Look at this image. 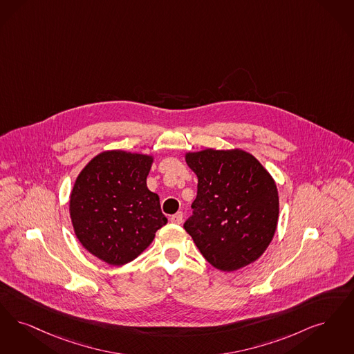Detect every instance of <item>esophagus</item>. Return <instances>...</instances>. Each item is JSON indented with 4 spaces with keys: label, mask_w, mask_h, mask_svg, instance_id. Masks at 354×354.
I'll use <instances>...</instances> for the list:
<instances>
[{
    "label": "esophagus",
    "mask_w": 354,
    "mask_h": 354,
    "mask_svg": "<svg viewBox=\"0 0 354 354\" xmlns=\"http://www.w3.org/2000/svg\"><path fill=\"white\" fill-rule=\"evenodd\" d=\"M171 223L174 224H182L183 221V212H176L170 217Z\"/></svg>",
    "instance_id": "1"
}]
</instances>
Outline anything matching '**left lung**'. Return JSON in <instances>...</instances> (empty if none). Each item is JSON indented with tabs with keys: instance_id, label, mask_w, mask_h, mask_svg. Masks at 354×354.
Here are the masks:
<instances>
[{
	"instance_id": "1",
	"label": "left lung",
	"mask_w": 354,
	"mask_h": 354,
	"mask_svg": "<svg viewBox=\"0 0 354 354\" xmlns=\"http://www.w3.org/2000/svg\"><path fill=\"white\" fill-rule=\"evenodd\" d=\"M185 162L198 176L185 232L216 269L236 271L253 263L277 230L279 198L272 176L240 149L187 153Z\"/></svg>"
}]
</instances>
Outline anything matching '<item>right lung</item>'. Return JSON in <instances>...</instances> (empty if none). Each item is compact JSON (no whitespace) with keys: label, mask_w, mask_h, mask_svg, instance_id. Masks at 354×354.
I'll list each match as a JSON object with an SVG mask.
<instances>
[{"label":"right lung","mask_w":354,"mask_h":354,"mask_svg":"<svg viewBox=\"0 0 354 354\" xmlns=\"http://www.w3.org/2000/svg\"><path fill=\"white\" fill-rule=\"evenodd\" d=\"M154 158L122 150L91 159L72 188L75 234L91 254L112 266L136 259L167 224L146 179Z\"/></svg>","instance_id":"obj_1"}]
</instances>
